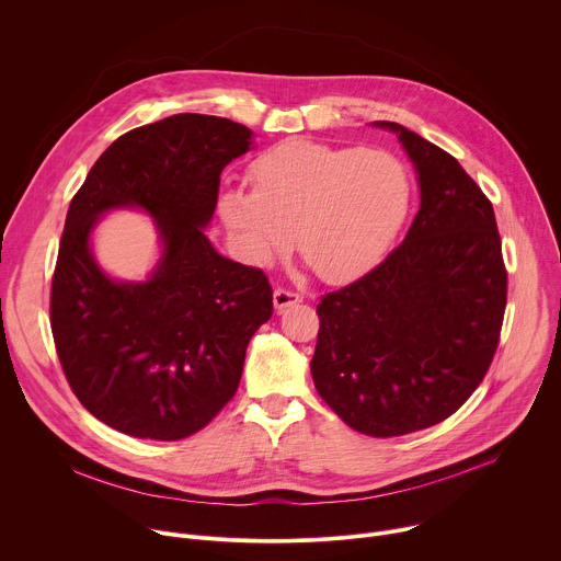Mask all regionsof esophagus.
<instances>
[{
	"label": "esophagus",
	"instance_id": "esophagus-1",
	"mask_svg": "<svg viewBox=\"0 0 561 561\" xmlns=\"http://www.w3.org/2000/svg\"><path fill=\"white\" fill-rule=\"evenodd\" d=\"M301 301V295L299 293H293V290H286V288H275L273 293V304L277 310H284L288 306H295Z\"/></svg>",
	"mask_w": 561,
	"mask_h": 561
}]
</instances>
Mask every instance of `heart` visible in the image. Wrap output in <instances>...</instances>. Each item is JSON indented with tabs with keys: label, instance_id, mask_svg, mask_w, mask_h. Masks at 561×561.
I'll return each instance as SVG.
<instances>
[{
	"label": "heart",
	"instance_id": "heart-1",
	"mask_svg": "<svg viewBox=\"0 0 561 561\" xmlns=\"http://www.w3.org/2000/svg\"><path fill=\"white\" fill-rule=\"evenodd\" d=\"M249 180L253 191L226 188L217 199L242 257L268 266L295 232L304 260L329 282L377 266L413 204L409 167L364 146L288 139L255 159Z\"/></svg>",
	"mask_w": 561,
	"mask_h": 561
}]
</instances>
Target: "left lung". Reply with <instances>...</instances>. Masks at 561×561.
<instances>
[{"instance_id": "8db88e82", "label": "left lung", "mask_w": 561, "mask_h": 561, "mask_svg": "<svg viewBox=\"0 0 561 561\" xmlns=\"http://www.w3.org/2000/svg\"><path fill=\"white\" fill-rule=\"evenodd\" d=\"M420 210L377 268L317 304L310 373L357 433L397 437L450 417L484 379L506 308L491 202L453 154L394 122Z\"/></svg>"}]
</instances>
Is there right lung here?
Returning a JSON list of instances; mask_svg holds the SVG:
<instances>
[{"label": "right lung", "instance_id": "obj_1", "mask_svg": "<svg viewBox=\"0 0 561 561\" xmlns=\"http://www.w3.org/2000/svg\"><path fill=\"white\" fill-rule=\"evenodd\" d=\"M253 148L226 117L180 113L115 139L68 206L50 290L64 375L82 407L139 439L204 428L234 394L247 346L273 314L260 268L217 253L206 228L219 175ZM113 209L146 211L160 257L146 280H117L92 232Z\"/></svg>", "mask_w": 561, "mask_h": 561}]
</instances>
